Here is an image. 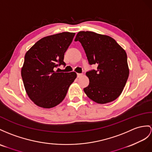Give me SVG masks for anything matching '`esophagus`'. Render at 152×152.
Wrapping results in <instances>:
<instances>
[{
	"instance_id": "1",
	"label": "esophagus",
	"mask_w": 152,
	"mask_h": 152,
	"mask_svg": "<svg viewBox=\"0 0 152 152\" xmlns=\"http://www.w3.org/2000/svg\"><path fill=\"white\" fill-rule=\"evenodd\" d=\"M82 76H83L82 73H77V77H78V78H79V77H82Z\"/></svg>"
}]
</instances>
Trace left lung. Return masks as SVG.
I'll return each mask as SVG.
<instances>
[{"label": "left lung", "instance_id": "obj_1", "mask_svg": "<svg viewBox=\"0 0 152 152\" xmlns=\"http://www.w3.org/2000/svg\"><path fill=\"white\" fill-rule=\"evenodd\" d=\"M75 40L82 44L89 64L97 66L86 73L90 83L84 88L85 94L98 104L115 101L129 76L125 50L111 37L93 31H79Z\"/></svg>", "mask_w": 152, "mask_h": 152}]
</instances>
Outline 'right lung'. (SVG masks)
<instances>
[{
	"label": "right lung",
	"instance_id": "right-lung-1",
	"mask_svg": "<svg viewBox=\"0 0 152 152\" xmlns=\"http://www.w3.org/2000/svg\"><path fill=\"white\" fill-rule=\"evenodd\" d=\"M75 35L62 32L45 37L26 53L21 76L28 97L37 106L51 108L60 104L76 79L74 72L55 71L61 64L66 65L64 53Z\"/></svg>",
	"mask_w": 152,
	"mask_h": 152
}]
</instances>
